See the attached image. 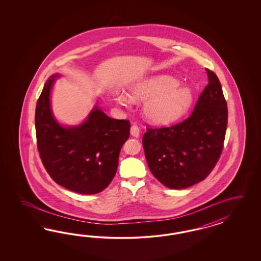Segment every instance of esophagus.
Masks as SVG:
<instances>
[{
  "instance_id": "obj_1",
  "label": "esophagus",
  "mask_w": 261,
  "mask_h": 261,
  "mask_svg": "<svg viewBox=\"0 0 261 261\" xmlns=\"http://www.w3.org/2000/svg\"><path fill=\"white\" fill-rule=\"evenodd\" d=\"M130 133L131 135L133 136V137H136V138H138L139 136H140V128L137 126V125H132L131 126V130H130Z\"/></svg>"
}]
</instances>
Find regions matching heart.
<instances>
[{
  "mask_svg": "<svg viewBox=\"0 0 261 261\" xmlns=\"http://www.w3.org/2000/svg\"><path fill=\"white\" fill-rule=\"evenodd\" d=\"M131 97L146 100L144 116L154 123H169L180 118L192 102V93L188 87L180 86L177 79L168 75H158L144 79L131 89ZM119 100L130 102L126 95Z\"/></svg>",
  "mask_w": 261,
  "mask_h": 261,
  "instance_id": "1",
  "label": "heart"
}]
</instances>
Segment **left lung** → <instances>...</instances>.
<instances>
[{"label": "left lung", "mask_w": 261, "mask_h": 261, "mask_svg": "<svg viewBox=\"0 0 261 261\" xmlns=\"http://www.w3.org/2000/svg\"><path fill=\"white\" fill-rule=\"evenodd\" d=\"M205 71L208 83L190 117L171 126L147 127L142 137L151 173L169 189L182 190L205 180L221 156L228 107L217 75Z\"/></svg>", "instance_id": "obj_1"}]
</instances>
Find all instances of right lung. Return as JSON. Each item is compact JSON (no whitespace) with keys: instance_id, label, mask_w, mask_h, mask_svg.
Wrapping results in <instances>:
<instances>
[{"instance_id":"right-lung-1","label":"right lung","mask_w":261,"mask_h":261,"mask_svg":"<svg viewBox=\"0 0 261 261\" xmlns=\"http://www.w3.org/2000/svg\"><path fill=\"white\" fill-rule=\"evenodd\" d=\"M56 77L58 74L45 83L36 104L40 158L56 184L80 194L98 193L116 175L119 151L130 134V122L111 119L95 106L84 123L61 126L54 118L49 101Z\"/></svg>"}]
</instances>
